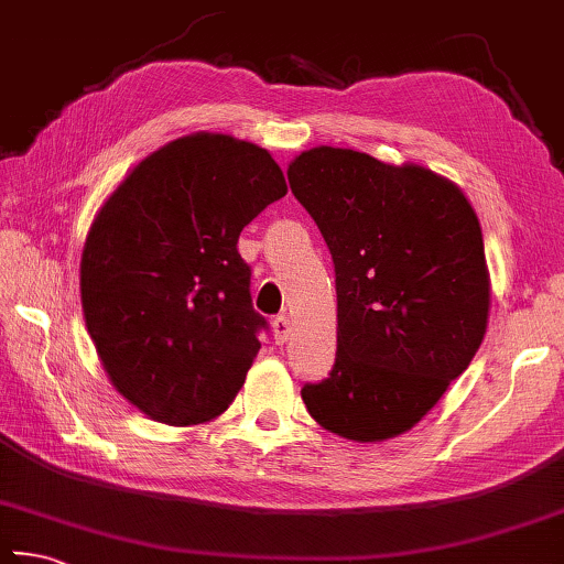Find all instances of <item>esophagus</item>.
<instances>
[{"label": "esophagus", "instance_id": "1", "mask_svg": "<svg viewBox=\"0 0 564 564\" xmlns=\"http://www.w3.org/2000/svg\"><path fill=\"white\" fill-rule=\"evenodd\" d=\"M289 335H291V321L285 315H279L273 321V337H275V343H285L289 340Z\"/></svg>", "mask_w": 564, "mask_h": 564}]
</instances>
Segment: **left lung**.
I'll return each mask as SVG.
<instances>
[{
	"label": "left lung",
	"instance_id": "8db88e82",
	"mask_svg": "<svg viewBox=\"0 0 564 564\" xmlns=\"http://www.w3.org/2000/svg\"><path fill=\"white\" fill-rule=\"evenodd\" d=\"M289 182L335 263L337 352L330 377L305 384L308 414L360 444L422 422L484 343L490 273L484 234L458 184L321 145Z\"/></svg>",
	"mask_w": 564,
	"mask_h": 564
}]
</instances>
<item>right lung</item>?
<instances>
[{
    "mask_svg": "<svg viewBox=\"0 0 564 564\" xmlns=\"http://www.w3.org/2000/svg\"><path fill=\"white\" fill-rule=\"evenodd\" d=\"M253 142L192 132L140 160L98 209L80 256V305L110 384L152 422L227 412L261 350L241 229L285 197Z\"/></svg>",
    "mask_w": 564,
    "mask_h": 564,
    "instance_id": "right-lung-1",
    "label": "right lung"
}]
</instances>
